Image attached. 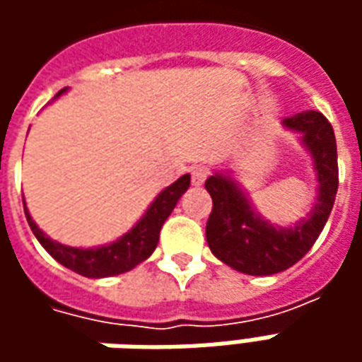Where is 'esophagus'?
<instances>
[{
  "label": "esophagus",
  "instance_id": "1",
  "mask_svg": "<svg viewBox=\"0 0 362 362\" xmlns=\"http://www.w3.org/2000/svg\"><path fill=\"white\" fill-rule=\"evenodd\" d=\"M207 176H209V168H205V166H194L192 168V184L194 186H202L207 180Z\"/></svg>",
  "mask_w": 362,
  "mask_h": 362
}]
</instances>
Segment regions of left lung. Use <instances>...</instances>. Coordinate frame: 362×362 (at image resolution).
<instances>
[{
	"instance_id": "left-lung-1",
	"label": "left lung",
	"mask_w": 362,
	"mask_h": 362,
	"mask_svg": "<svg viewBox=\"0 0 362 362\" xmlns=\"http://www.w3.org/2000/svg\"><path fill=\"white\" fill-rule=\"evenodd\" d=\"M283 126L303 135V145L314 160L318 194L308 217L293 227L272 225L252 207L230 174L215 173L205 180L213 199L205 227L207 244L215 258L246 275H273L295 266L316 243L337 194V147L326 116L306 110L285 118Z\"/></svg>"
}]
</instances>
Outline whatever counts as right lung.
Returning a JSON list of instances; mask_svg holds the SVG:
<instances>
[{"label": "right lung", "mask_w": 362, "mask_h": 362, "mask_svg": "<svg viewBox=\"0 0 362 362\" xmlns=\"http://www.w3.org/2000/svg\"><path fill=\"white\" fill-rule=\"evenodd\" d=\"M66 90L67 89H62L56 96ZM188 188L189 174H184L155 197V202L147 207V211L143 213V217L135 223L132 230L119 236L116 243L98 246V248H74V246L56 243L38 228L27 207H25V215H27L30 230L35 233L38 243L42 244L44 250L48 252L52 258L83 277L100 279V277H110V275L129 272L149 258L157 248L158 235H160L165 221L168 219V215L173 213L182 194ZM23 205H25V199H23Z\"/></svg>", "instance_id": "obj_1"}]
</instances>
